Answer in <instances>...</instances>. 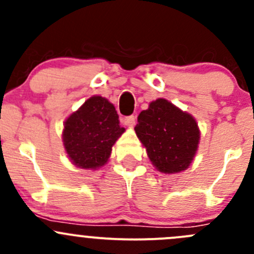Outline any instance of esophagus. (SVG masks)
Wrapping results in <instances>:
<instances>
[{"label":"esophagus","mask_w":254,"mask_h":254,"mask_svg":"<svg viewBox=\"0 0 254 254\" xmlns=\"http://www.w3.org/2000/svg\"><path fill=\"white\" fill-rule=\"evenodd\" d=\"M123 122H124V124L127 125V127H134L135 125V122H136V118H135V115H130V117H127V118H124V120H123Z\"/></svg>","instance_id":"esophagus-1"}]
</instances>
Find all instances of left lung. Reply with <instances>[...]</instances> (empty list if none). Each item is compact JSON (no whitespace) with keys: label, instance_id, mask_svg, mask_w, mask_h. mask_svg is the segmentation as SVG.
<instances>
[{"label":"left lung","instance_id":"obj_1","mask_svg":"<svg viewBox=\"0 0 254 254\" xmlns=\"http://www.w3.org/2000/svg\"><path fill=\"white\" fill-rule=\"evenodd\" d=\"M135 132L156 170L168 175L190 166L200 139L195 119L163 98L140 113Z\"/></svg>","mask_w":254,"mask_h":254}]
</instances>
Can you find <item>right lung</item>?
Segmentation results:
<instances>
[{"label":"right lung","mask_w":254,"mask_h":254,"mask_svg":"<svg viewBox=\"0 0 254 254\" xmlns=\"http://www.w3.org/2000/svg\"><path fill=\"white\" fill-rule=\"evenodd\" d=\"M124 131L114 106L103 97L93 96L65 120L63 141L73 165L97 170L106 165L113 145Z\"/></svg>","instance_id":"1"}]
</instances>
